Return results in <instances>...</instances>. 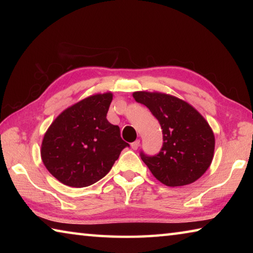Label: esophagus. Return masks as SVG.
I'll return each instance as SVG.
<instances>
[{"label":"esophagus","mask_w":253,"mask_h":253,"mask_svg":"<svg viewBox=\"0 0 253 253\" xmlns=\"http://www.w3.org/2000/svg\"><path fill=\"white\" fill-rule=\"evenodd\" d=\"M139 144H140V140L139 139H137V140H135L134 143H131V148L134 149V151H136L137 148L139 147Z\"/></svg>","instance_id":"1"}]
</instances>
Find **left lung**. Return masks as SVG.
I'll use <instances>...</instances> for the list:
<instances>
[{
    "label": "left lung",
    "mask_w": 253,
    "mask_h": 253,
    "mask_svg": "<svg viewBox=\"0 0 253 253\" xmlns=\"http://www.w3.org/2000/svg\"><path fill=\"white\" fill-rule=\"evenodd\" d=\"M132 97L151 110L163 130V147L155 156L140 153L152 174L166 186H184L199 179L211 165L215 138L193 106L163 92L135 91Z\"/></svg>",
    "instance_id": "8db88e82"
}]
</instances>
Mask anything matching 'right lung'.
I'll use <instances>...</instances> for the list:
<instances>
[{"instance_id": "1", "label": "right lung", "mask_w": 253, "mask_h": 253, "mask_svg": "<svg viewBox=\"0 0 253 253\" xmlns=\"http://www.w3.org/2000/svg\"><path fill=\"white\" fill-rule=\"evenodd\" d=\"M113 93H96L68 107L51 124L41 144L50 174L65 185L85 187L101 179L129 146L107 121Z\"/></svg>"}]
</instances>
